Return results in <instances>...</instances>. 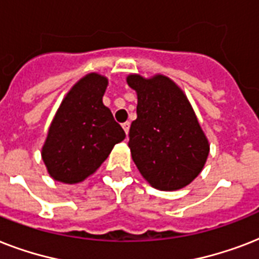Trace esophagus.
Masks as SVG:
<instances>
[{"instance_id":"34e87169","label":"esophagus","mask_w":259,"mask_h":259,"mask_svg":"<svg viewBox=\"0 0 259 259\" xmlns=\"http://www.w3.org/2000/svg\"><path fill=\"white\" fill-rule=\"evenodd\" d=\"M122 127H123V130H125L126 136H127V134H129V129H130V122H129V121H126L125 123H122Z\"/></svg>"}]
</instances>
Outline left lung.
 I'll return each instance as SVG.
<instances>
[{"instance_id": "left-lung-1", "label": "left lung", "mask_w": 259, "mask_h": 259, "mask_svg": "<svg viewBox=\"0 0 259 259\" xmlns=\"http://www.w3.org/2000/svg\"><path fill=\"white\" fill-rule=\"evenodd\" d=\"M126 82L137 93V119L127 144L134 164L153 188H184L203 170L209 153L188 98L165 75L130 74Z\"/></svg>"}]
</instances>
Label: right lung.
I'll use <instances>...</instances> for the list:
<instances>
[{
  "instance_id": "obj_1",
  "label": "right lung",
  "mask_w": 259,
  "mask_h": 259,
  "mask_svg": "<svg viewBox=\"0 0 259 259\" xmlns=\"http://www.w3.org/2000/svg\"><path fill=\"white\" fill-rule=\"evenodd\" d=\"M109 80L91 72L75 83L51 122L41 158L50 176L66 184L86 180L126 134L103 105Z\"/></svg>"
}]
</instances>
